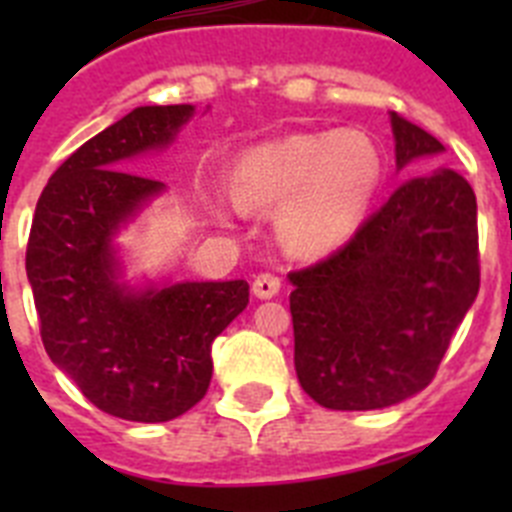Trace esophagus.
<instances>
[{
  "instance_id": "esophagus-1",
  "label": "esophagus",
  "mask_w": 512,
  "mask_h": 512,
  "mask_svg": "<svg viewBox=\"0 0 512 512\" xmlns=\"http://www.w3.org/2000/svg\"><path fill=\"white\" fill-rule=\"evenodd\" d=\"M279 287H282V279L277 277V274H269V271H264V274H259V277L253 279V295L259 297V300H269V297L279 295Z\"/></svg>"
}]
</instances>
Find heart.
<instances>
[{
    "mask_svg": "<svg viewBox=\"0 0 512 512\" xmlns=\"http://www.w3.org/2000/svg\"><path fill=\"white\" fill-rule=\"evenodd\" d=\"M384 158L364 130H323L266 140L235 158L228 192L246 212L277 210L289 251L323 256L356 235L377 200Z\"/></svg>",
    "mask_w": 512,
    "mask_h": 512,
    "instance_id": "heart-1",
    "label": "heart"
}]
</instances>
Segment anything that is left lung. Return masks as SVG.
I'll list each match as a JSON object with an SVG mask.
<instances>
[{"mask_svg": "<svg viewBox=\"0 0 512 512\" xmlns=\"http://www.w3.org/2000/svg\"><path fill=\"white\" fill-rule=\"evenodd\" d=\"M390 120L397 169L443 151L397 112ZM289 282L302 390L330 410L397 405L431 384L479 292L477 197L451 169L410 179Z\"/></svg>", "mask_w": 512, "mask_h": 512, "instance_id": "left-lung-1", "label": "left lung"}]
</instances>
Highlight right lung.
Listing matches in <instances>:
<instances>
[{"mask_svg": "<svg viewBox=\"0 0 512 512\" xmlns=\"http://www.w3.org/2000/svg\"><path fill=\"white\" fill-rule=\"evenodd\" d=\"M192 104L135 107L76 148L35 207L25 269L40 338L58 369L102 413L135 423L179 418L205 397L212 341L248 305V282H120L117 230L164 182L135 174L133 158L166 148Z\"/></svg>", "mask_w": 512, "mask_h": 512, "instance_id": "obj_1", "label": "right lung"}]
</instances>
